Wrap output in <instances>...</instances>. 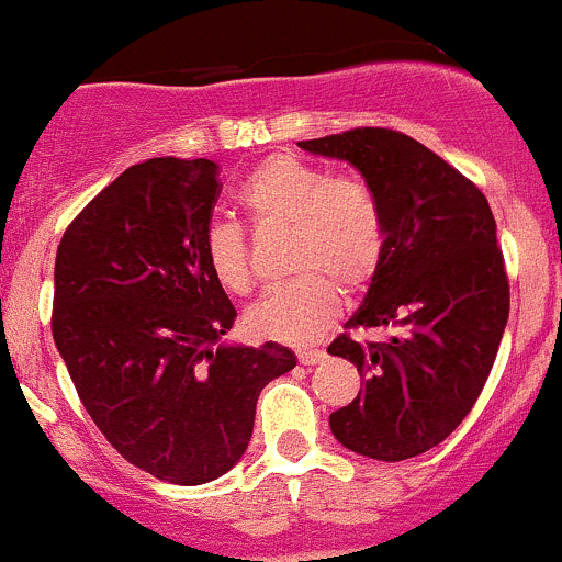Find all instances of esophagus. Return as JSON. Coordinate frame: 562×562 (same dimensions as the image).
I'll return each mask as SVG.
<instances>
[{
    "label": "esophagus",
    "mask_w": 562,
    "mask_h": 562,
    "mask_svg": "<svg viewBox=\"0 0 562 562\" xmlns=\"http://www.w3.org/2000/svg\"><path fill=\"white\" fill-rule=\"evenodd\" d=\"M297 360H300V366H316V362L324 360V351L322 349L297 351Z\"/></svg>",
    "instance_id": "obj_1"
}]
</instances>
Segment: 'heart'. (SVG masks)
I'll return each instance as SVG.
<instances>
[{
    "instance_id": "b5f03b06",
    "label": "heart",
    "mask_w": 562,
    "mask_h": 562,
    "mask_svg": "<svg viewBox=\"0 0 562 562\" xmlns=\"http://www.w3.org/2000/svg\"><path fill=\"white\" fill-rule=\"evenodd\" d=\"M238 205L259 229L292 233V270L300 273L246 311V329L259 340L314 344L338 319L337 286L346 294L366 292L384 265L381 196L360 176H333L292 154H273L248 172ZM202 257L227 292L251 289V251L238 224L213 222L202 238Z\"/></svg>"
}]
</instances>
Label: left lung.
<instances>
[{"instance_id":"left-lung-1","label":"left lung","mask_w":562,"mask_h":562,"mask_svg":"<svg viewBox=\"0 0 562 562\" xmlns=\"http://www.w3.org/2000/svg\"><path fill=\"white\" fill-rule=\"evenodd\" d=\"M300 148L355 165L386 216L384 265L346 329L397 335L360 344L344 333L329 344L362 375L329 430L362 457L408 460L471 414L493 370L508 319L495 216L476 183L403 132L357 126Z\"/></svg>"}]
</instances>
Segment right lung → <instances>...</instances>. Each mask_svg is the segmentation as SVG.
I'll return each instance as SVG.
<instances>
[{"mask_svg": "<svg viewBox=\"0 0 562 562\" xmlns=\"http://www.w3.org/2000/svg\"><path fill=\"white\" fill-rule=\"evenodd\" d=\"M222 194L211 159L132 165L65 229L56 349L94 425L132 465L205 484L246 452L257 397L297 360L286 346H218L235 305L202 257Z\"/></svg>", "mask_w": 562, "mask_h": 562, "instance_id": "right-lung-1", "label": "right lung"}]
</instances>
